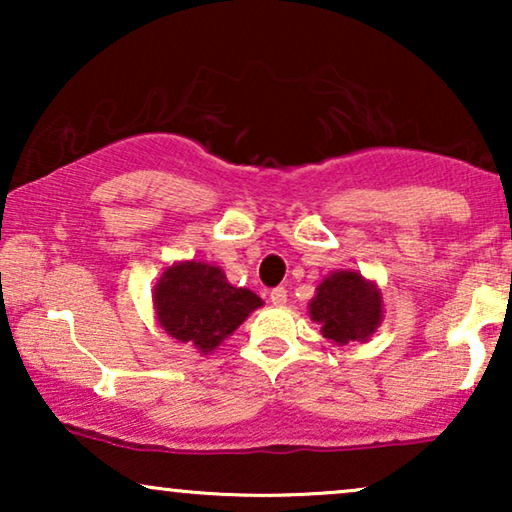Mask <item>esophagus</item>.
Wrapping results in <instances>:
<instances>
[{
  "label": "esophagus",
  "instance_id": "obj_1",
  "mask_svg": "<svg viewBox=\"0 0 512 512\" xmlns=\"http://www.w3.org/2000/svg\"><path fill=\"white\" fill-rule=\"evenodd\" d=\"M270 300H272V305H286V289H284V286H275V289L270 291Z\"/></svg>",
  "mask_w": 512,
  "mask_h": 512
}]
</instances>
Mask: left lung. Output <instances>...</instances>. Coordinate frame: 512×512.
Masks as SVG:
<instances>
[{
	"label": "left lung",
	"mask_w": 512,
	"mask_h": 512,
	"mask_svg": "<svg viewBox=\"0 0 512 512\" xmlns=\"http://www.w3.org/2000/svg\"><path fill=\"white\" fill-rule=\"evenodd\" d=\"M310 317L321 324L324 338L338 345L368 340L382 319L380 291L359 272H335L319 284L310 303Z\"/></svg>",
	"instance_id": "left-lung-1"
}]
</instances>
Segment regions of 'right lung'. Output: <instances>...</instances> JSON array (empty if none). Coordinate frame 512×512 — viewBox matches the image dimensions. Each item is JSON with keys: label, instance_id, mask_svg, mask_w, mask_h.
Segmentation results:
<instances>
[{"label": "right lung", "instance_id": "right-lung-1", "mask_svg": "<svg viewBox=\"0 0 512 512\" xmlns=\"http://www.w3.org/2000/svg\"><path fill=\"white\" fill-rule=\"evenodd\" d=\"M158 321L172 338L212 352L263 300L249 289H235L219 268L179 263L163 272L153 293Z\"/></svg>", "mask_w": 512, "mask_h": 512}]
</instances>
